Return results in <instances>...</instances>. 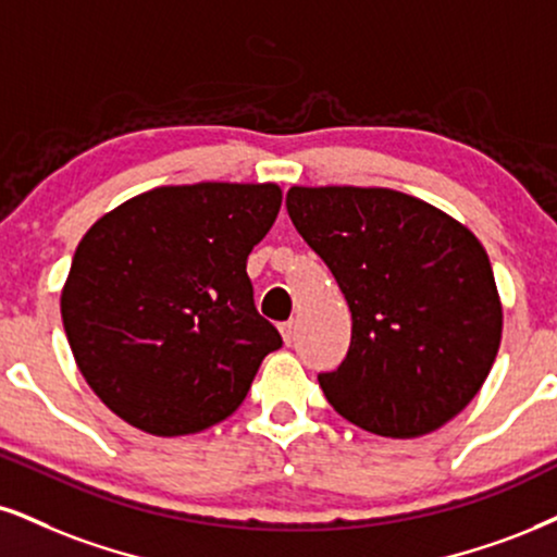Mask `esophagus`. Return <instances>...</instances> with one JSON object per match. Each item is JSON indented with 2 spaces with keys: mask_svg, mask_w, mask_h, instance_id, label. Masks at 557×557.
Segmentation results:
<instances>
[{
  "mask_svg": "<svg viewBox=\"0 0 557 557\" xmlns=\"http://www.w3.org/2000/svg\"><path fill=\"white\" fill-rule=\"evenodd\" d=\"M294 327H297V325H294V320H289V322H281V325H278L281 338H284L286 346H289V343L294 341Z\"/></svg>",
  "mask_w": 557,
  "mask_h": 557,
  "instance_id": "esophagus-1",
  "label": "esophagus"
}]
</instances>
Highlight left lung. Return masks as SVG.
Returning a JSON list of instances; mask_svg holds the SVG:
<instances>
[{
  "label": "left lung",
  "mask_w": 557,
  "mask_h": 557,
  "mask_svg": "<svg viewBox=\"0 0 557 557\" xmlns=\"http://www.w3.org/2000/svg\"><path fill=\"white\" fill-rule=\"evenodd\" d=\"M286 209L351 310V346L320 387L376 436L442 429L483 387L504 310L488 252L465 224L389 188L294 185Z\"/></svg>",
  "instance_id": "obj_1"
}]
</instances>
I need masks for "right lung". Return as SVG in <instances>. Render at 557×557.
<instances>
[{
	"instance_id": "right-lung-1",
	"label": "right lung",
	"mask_w": 557,
	"mask_h": 557,
	"mask_svg": "<svg viewBox=\"0 0 557 557\" xmlns=\"http://www.w3.org/2000/svg\"><path fill=\"white\" fill-rule=\"evenodd\" d=\"M278 209L276 183L162 185L89 226L61 320L82 376L115 416L185 436L243 405L281 348L245 271Z\"/></svg>"
}]
</instances>
